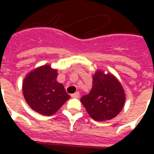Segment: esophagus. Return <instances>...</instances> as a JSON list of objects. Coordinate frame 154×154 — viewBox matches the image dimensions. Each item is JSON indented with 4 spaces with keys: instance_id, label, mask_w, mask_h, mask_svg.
<instances>
[{
    "instance_id": "1",
    "label": "esophagus",
    "mask_w": 154,
    "mask_h": 154,
    "mask_svg": "<svg viewBox=\"0 0 154 154\" xmlns=\"http://www.w3.org/2000/svg\"><path fill=\"white\" fill-rule=\"evenodd\" d=\"M71 97H72V98H79L80 97V93L78 91H77V92H75L74 94H72Z\"/></svg>"
}]
</instances>
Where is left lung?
Returning a JSON list of instances; mask_svg holds the SVG:
<instances>
[{"instance_id":"obj_1","label":"left lung","mask_w":154,"mask_h":154,"mask_svg":"<svg viewBox=\"0 0 154 154\" xmlns=\"http://www.w3.org/2000/svg\"><path fill=\"white\" fill-rule=\"evenodd\" d=\"M90 93L81 98L89 116L97 121L115 118L121 111L125 95L121 84L112 74L97 71Z\"/></svg>"}]
</instances>
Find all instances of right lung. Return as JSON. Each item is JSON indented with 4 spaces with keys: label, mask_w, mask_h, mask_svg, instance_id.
Masks as SVG:
<instances>
[{
    "label": "right lung",
    "mask_w": 154,
    "mask_h": 154,
    "mask_svg": "<svg viewBox=\"0 0 154 154\" xmlns=\"http://www.w3.org/2000/svg\"><path fill=\"white\" fill-rule=\"evenodd\" d=\"M57 70L44 65L30 72L23 82V94L32 110L49 116L56 113L70 96L57 82Z\"/></svg>",
    "instance_id": "right-lung-1"
}]
</instances>
